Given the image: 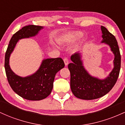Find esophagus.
I'll return each mask as SVG.
<instances>
[{"label": "esophagus", "mask_w": 125, "mask_h": 125, "mask_svg": "<svg viewBox=\"0 0 125 125\" xmlns=\"http://www.w3.org/2000/svg\"><path fill=\"white\" fill-rule=\"evenodd\" d=\"M63 61H64V64H65V65L67 66L69 63V59L67 58H64L63 59Z\"/></svg>", "instance_id": "obj_1"}]
</instances>
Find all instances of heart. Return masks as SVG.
I'll use <instances>...</instances> for the list:
<instances>
[{
    "instance_id": "1",
    "label": "heart",
    "mask_w": 125,
    "mask_h": 125,
    "mask_svg": "<svg viewBox=\"0 0 125 125\" xmlns=\"http://www.w3.org/2000/svg\"><path fill=\"white\" fill-rule=\"evenodd\" d=\"M81 35L80 33H74L72 35H70L69 36V38L72 40H76V39H78L79 38H81Z\"/></svg>"
}]
</instances>
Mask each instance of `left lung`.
Listing matches in <instances>:
<instances>
[{"instance_id":"8db88e82","label":"left lung","mask_w":125,"mask_h":125,"mask_svg":"<svg viewBox=\"0 0 125 125\" xmlns=\"http://www.w3.org/2000/svg\"><path fill=\"white\" fill-rule=\"evenodd\" d=\"M103 40L102 43L107 44L115 54L114 68L109 76L104 80L91 76L84 69L79 53L71 56L73 62L68 64L71 73V87L72 93L77 98L92 100L104 96L110 91L116 82L119 74L121 57L118 44L115 37L101 26Z\"/></svg>"}]
</instances>
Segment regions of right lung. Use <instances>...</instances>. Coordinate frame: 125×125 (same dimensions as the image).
<instances>
[{
    "label": "right lung",
    "mask_w": 125,
    "mask_h": 125,
    "mask_svg": "<svg viewBox=\"0 0 125 125\" xmlns=\"http://www.w3.org/2000/svg\"><path fill=\"white\" fill-rule=\"evenodd\" d=\"M42 29L41 26H24L13 35L5 53V68L9 83L16 94L29 100H40L48 97L52 90L56 74L64 66L62 59L58 58L43 60L38 71L28 77L19 76L11 70L9 64L10 55L18 41L34 36Z\"/></svg>",
    "instance_id": "right-lung-1"
}]
</instances>
